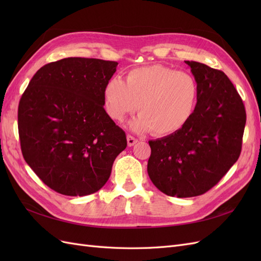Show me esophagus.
<instances>
[{
	"label": "esophagus",
	"instance_id": "34e87169",
	"mask_svg": "<svg viewBox=\"0 0 261 261\" xmlns=\"http://www.w3.org/2000/svg\"><path fill=\"white\" fill-rule=\"evenodd\" d=\"M137 141H138V140H137L135 137H133V136H130V135H127V145H128L129 147L135 145V144L137 143Z\"/></svg>",
	"mask_w": 261,
	"mask_h": 261
}]
</instances>
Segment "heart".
<instances>
[{"label":"heart","mask_w":261,"mask_h":261,"mask_svg":"<svg viewBox=\"0 0 261 261\" xmlns=\"http://www.w3.org/2000/svg\"><path fill=\"white\" fill-rule=\"evenodd\" d=\"M199 97L196 78L187 72L160 64L134 68L125 77L107 82L103 89L108 115L123 122L138 108L140 114L130 123L136 132L156 136L175 134L192 120Z\"/></svg>","instance_id":"b5f03b06"}]
</instances>
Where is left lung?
<instances>
[{
  "label": "left lung",
  "instance_id": "1",
  "mask_svg": "<svg viewBox=\"0 0 261 261\" xmlns=\"http://www.w3.org/2000/svg\"><path fill=\"white\" fill-rule=\"evenodd\" d=\"M199 87L195 113L184 128L149 140L147 171L168 196L202 195L219 183L238 161L246 112L238 90L222 70L185 61Z\"/></svg>",
  "mask_w": 261,
  "mask_h": 261
}]
</instances>
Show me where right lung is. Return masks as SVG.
I'll return each instance as SVG.
<instances>
[{"instance_id": "1", "label": "right lung", "mask_w": 261, "mask_h": 261, "mask_svg": "<svg viewBox=\"0 0 261 261\" xmlns=\"http://www.w3.org/2000/svg\"><path fill=\"white\" fill-rule=\"evenodd\" d=\"M118 63L67 58L42 66L18 106L22 156L43 183L66 196L98 192L115 158L127 146L125 132L103 108V89Z\"/></svg>"}]
</instances>
